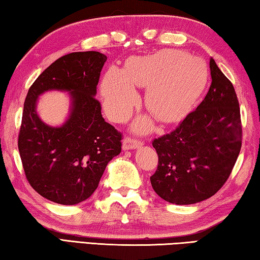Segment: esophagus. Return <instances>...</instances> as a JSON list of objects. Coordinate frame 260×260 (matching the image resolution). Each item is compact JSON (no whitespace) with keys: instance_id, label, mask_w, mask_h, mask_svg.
I'll list each match as a JSON object with an SVG mask.
<instances>
[{"instance_id":"1","label":"esophagus","mask_w":260,"mask_h":260,"mask_svg":"<svg viewBox=\"0 0 260 260\" xmlns=\"http://www.w3.org/2000/svg\"><path fill=\"white\" fill-rule=\"evenodd\" d=\"M141 146H143V141L132 138V136H126L122 141V148L124 150H131V149H138Z\"/></svg>"}]
</instances>
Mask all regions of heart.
<instances>
[{
  "mask_svg": "<svg viewBox=\"0 0 260 260\" xmlns=\"http://www.w3.org/2000/svg\"><path fill=\"white\" fill-rule=\"evenodd\" d=\"M201 65L196 59L174 51H159L144 57H133L125 70L109 68L104 74L101 93L104 109L114 121H124L139 101L136 86L147 87L146 105L157 119L170 122L186 112L197 93ZM140 129L149 127L140 120Z\"/></svg>",
  "mask_w": 260,
  "mask_h": 260,
  "instance_id": "heart-1",
  "label": "heart"
}]
</instances>
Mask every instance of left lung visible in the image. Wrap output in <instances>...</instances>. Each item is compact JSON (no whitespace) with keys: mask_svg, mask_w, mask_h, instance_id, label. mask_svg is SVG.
<instances>
[{"mask_svg":"<svg viewBox=\"0 0 260 260\" xmlns=\"http://www.w3.org/2000/svg\"><path fill=\"white\" fill-rule=\"evenodd\" d=\"M211 86L177 128L152 141L158 155L153 190L178 205L213 196L230 178L242 147L239 100L233 83L210 59Z\"/></svg>","mask_w":260,"mask_h":260,"instance_id":"8db88e82","label":"left lung"}]
</instances>
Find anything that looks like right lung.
Segmentation results:
<instances>
[{
    "label": "right lung",
    "mask_w": 260,
    "mask_h": 260,
    "mask_svg": "<svg viewBox=\"0 0 260 260\" xmlns=\"http://www.w3.org/2000/svg\"><path fill=\"white\" fill-rule=\"evenodd\" d=\"M108 57L99 51L71 52L55 60L29 87L18 135L23 169L35 191L55 203L74 205L93 195L108 162L121 151L122 134L104 120L95 99ZM72 93V114L60 127L38 118V95Z\"/></svg>",
    "instance_id": "right-lung-1"
}]
</instances>
